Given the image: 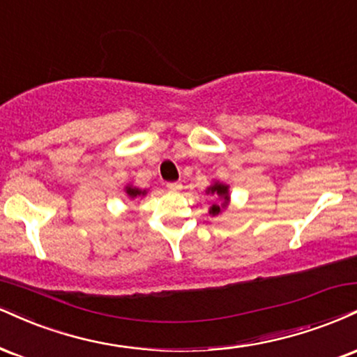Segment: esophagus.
I'll use <instances>...</instances> for the list:
<instances>
[{"label": "esophagus", "instance_id": "esophagus-1", "mask_svg": "<svg viewBox=\"0 0 357 357\" xmlns=\"http://www.w3.org/2000/svg\"><path fill=\"white\" fill-rule=\"evenodd\" d=\"M166 188L169 191H179L183 188V184L179 181H173V183H166Z\"/></svg>", "mask_w": 357, "mask_h": 357}]
</instances>
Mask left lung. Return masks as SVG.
<instances>
[{"label": "left lung", "mask_w": 357, "mask_h": 357, "mask_svg": "<svg viewBox=\"0 0 357 357\" xmlns=\"http://www.w3.org/2000/svg\"><path fill=\"white\" fill-rule=\"evenodd\" d=\"M208 192H211V195H216L220 196V204H213L211 209H209V214H213V216H216V214L221 213V209H225L227 206V201H229V195H227V186L225 184H213L211 188H208Z\"/></svg>", "instance_id": "left-lung-1"}]
</instances>
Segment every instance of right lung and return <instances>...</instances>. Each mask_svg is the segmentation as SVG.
<instances>
[{"instance_id": "add662e5", "label": "right lung", "mask_w": 357, "mask_h": 357, "mask_svg": "<svg viewBox=\"0 0 357 357\" xmlns=\"http://www.w3.org/2000/svg\"><path fill=\"white\" fill-rule=\"evenodd\" d=\"M126 192H128V196H130V197L144 196L146 195V191H141V190H137V188H130V186L126 188Z\"/></svg>"}]
</instances>
